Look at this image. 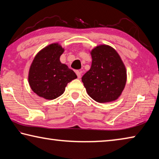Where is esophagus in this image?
<instances>
[{"label":"esophagus","mask_w":159,"mask_h":159,"mask_svg":"<svg viewBox=\"0 0 159 159\" xmlns=\"http://www.w3.org/2000/svg\"><path fill=\"white\" fill-rule=\"evenodd\" d=\"M76 75H77L78 79H80V76H81V71H76Z\"/></svg>","instance_id":"34e87169"}]
</instances>
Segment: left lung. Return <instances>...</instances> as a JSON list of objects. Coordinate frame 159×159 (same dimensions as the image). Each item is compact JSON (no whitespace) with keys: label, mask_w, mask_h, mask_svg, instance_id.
<instances>
[{"label":"left lung","mask_w":159,"mask_h":159,"mask_svg":"<svg viewBox=\"0 0 159 159\" xmlns=\"http://www.w3.org/2000/svg\"><path fill=\"white\" fill-rule=\"evenodd\" d=\"M90 54L91 67L81 79L88 95L99 103L116 100L121 95L127 79L122 60L107 45H98Z\"/></svg>","instance_id":"left-lung-1"}]
</instances>
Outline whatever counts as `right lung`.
<instances>
[{
    "instance_id": "1",
    "label": "right lung",
    "mask_w": 159,
    "mask_h": 159,
    "mask_svg": "<svg viewBox=\"0 0 159 159\" xmlns=\"http://www.w3.org/2000/svg\"><path fill=\"white\" fill-rule=\"evenodd\" d=\"M64 48L58 43L44 48L34 57L29 69V83L31 90L46 99L62 95L67 83L76 79L73 70L61 64L60 57Z\"/></svg>"
}]
</instances>
